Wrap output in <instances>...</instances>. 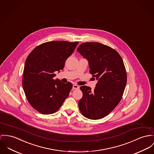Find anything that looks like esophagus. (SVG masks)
Returning a JSON list of instances; mask_svg holds the SVG:
<instances>
[{
	"label": "esophagus",
	"mask_w": 154,
	"mask_h": 154,
	"mask_svg": "<svg viewBox=\"0 0 154 154\" xmlns=\"http://www.w3.org/2000/svg\"><path fill=\"white\" fill-rule=\"evenodd\" d=\"M79 88V86H78L77 84H74L72 85V89L73 90H75V89H78Z\"/></svg>",
	"instance_id": "1"
}]
</instances>
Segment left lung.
<instances>
[{"label": "left lung", "instance_id": "1", "mask_svg": "<svg viewBox=\"0 0 154 154\" xmlns=\"http://www.w3.org/2000/svg\"><path fill=\"white\" fill-rule=\"evenodd\" d=\"M77 51L88 61L90 72L98 80L94 90L80 87L79 109L87 119H103L119 104L124 93L127 78L123 60L116 50L99 43H84Z\"/></svg>", "mask_w": 154, "mask_h": 154}]
</instances>
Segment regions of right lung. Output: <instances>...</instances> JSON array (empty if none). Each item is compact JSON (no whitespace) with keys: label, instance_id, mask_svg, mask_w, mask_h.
Returning <instances> with one entry per match:
<instances>
[{"label":"right lung","instance_id":"1","mask_svg":"<svg viewBox=\"0 0 154 154\" xmlns=\"http://www.w3.org/2000/svg\"><path fill=\"white\" fill-rule=\"evenodd\" d=\"M78 44V42H48L37 46L27 56L22 85L29 103L40 113L56 112L69 96L72 84L53 78L55 71L63 69L66 60Z\"/></svg>","mask_w":154,"mask_h":154}]
</instances>
